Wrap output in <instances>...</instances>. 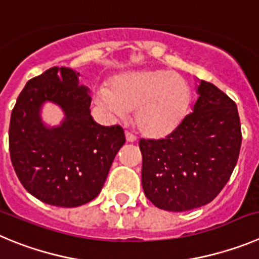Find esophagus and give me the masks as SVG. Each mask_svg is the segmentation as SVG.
<instances>
[{
  "mask_svg": "<svg viewBox=\"0 0 259 259\" xmlns=\"http://www.w3.org/2000/svg\"><path fill=\"white\" fill-rule=\"evenodd\" d=\"M125 137H126L127 142H135V141H137V137H135L133 133H130L129 130H126V132H125Z\"/></svg>",
  "mask_w": 259,
  "mask_h": 259,
  "instance_id": "esophagus-1",
  "label": "esophagus"
}]
</instances>
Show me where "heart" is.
<instances>
[{"mask_svg": "<svg viewBox=\"0 0 259 259\" xmlns=\"http://www.w3.org/2000/svg\"><path fill=\"white\" fill-rule=\"evenodd\" d=\"M97 101L124 115L135 109V125L142 133L160 137L178 126L191 101V89L181 74L162 69H142L113 78L97 92Z\"/></svg>", "mask_w": 259, "mask_h": 259, "instance_id": "1", "label": "heart"}]
</instances>
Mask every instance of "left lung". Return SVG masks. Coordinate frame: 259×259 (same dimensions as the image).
<instances>
[{
  "mask_svg": "<svg viewBox=\"0 0 259 259\" xmlns=\"http://www.w3.org/2000/svg\"><path fill=\"white\" fill-rule=\"evenodd\" d=\"M178 126L160 139L139 141L142 186L155 206L186 211L209 204L231 177L241 146L236 103L208 81Z\"/></svg>",
  "mask_w": 259,
  "mask_h": 259,
  "instance_id": "left-lung-1",
  "label": "left lung"
}]
</instances>
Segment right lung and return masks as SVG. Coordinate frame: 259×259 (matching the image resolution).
I'll use <instances>...</instances> for the list:
<instances>
[{
    "label": "right lung",
    "mask_w": 259,
    "mask_h": 259,
    "mask_svg": "<svg viewBox=\"0 0 259 259\" xmlns=\"http://www.w3.org/2000/svg\"><path fill=\"white\" fill-rule=\"evenodd\" d=\"M46 100L66 112L59 128L40 122L39 108ZM90 103L78 73L66 67L29 80L18 97L9 127L11 162L23 187L42 202L74 208L95 199L125 143L120 125L106 127L93 120Z\"/></svg>",
    "instance_id": "right-lung-1"
}]
</instances>
